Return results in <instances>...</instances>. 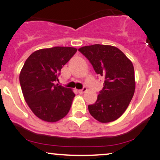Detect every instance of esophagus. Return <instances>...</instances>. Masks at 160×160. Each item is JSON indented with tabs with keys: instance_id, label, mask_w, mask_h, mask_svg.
I'll return each instance as SVG.
<instances>
[{
	"instance_id": "1",
	"label": "esophagus",
	"mask_w": 160,
	"mask_h": 160,
	"mask_svg": "<svg viewBox=\"0 0 160 160\" xmlns=\"http://www.w3.org/2000/svg\"><path fill=\"white\" fill-rule=\"evenodd\" d=\"M87 90V89H86V87H83L82 89H79L78 90V92L80 93V94H82V93H84Z\"/></svg>"
}]
</instances>
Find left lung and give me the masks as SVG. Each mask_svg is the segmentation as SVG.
Wrapping results in <instances>:
<instances>
[{"label": "left lung", "mask_w": 160, "mask_h": 160, "mask_svg": "<svg viewBox=\"0 0 160 160\" xmlns=\"http://www.w3.org/2000/svg\"><path fill=\"white\" fill-rule=\"evenodd\" d=\"M78 50L89 60L95 73L104 78V87L96 102L88 106L89 113L101 122L117 120L128 108L135 92L132 63L113 46L95 44Z\"/></svg>", "instance_id": "left-lung-1"}]
</instances>
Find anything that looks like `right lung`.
<instances>
[{"mask_svg": "<svg viewBox=\"0 0 160 160\" xmlns=\"http://www.w3.org/2000/svg\"><path fill=\"white\" fill-rule=\"evenodd\" d=\"M78 49L55 47L30 55L19 75L25 102L40 120L54 122L68 114L75 94L69 88L58 86L60 71Z\"/></svg>", "mask_w": 160, "mask_h": 160, "instance_id": "1", "label": "right lung"}]
</instances>
